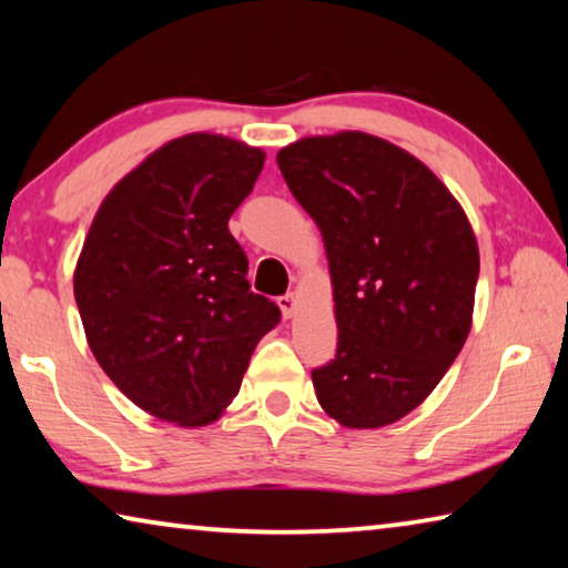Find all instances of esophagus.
Listing matches in <instances>:
<instances>
[{"instance_id":"esophagus-1","label":"esophagus","mask_w":568,"mask_h":568,"mask_svg":"<svg viewBox=\"0 0 568 568\" xmlns=\"http://www.w3.org/2000/svg\"><path fill=\"white\" fill-rule=\"evenodd\" d=\"M277 305H281V311L285 318H293L295 311H297V295L295 293H287L283 297H277Z\"/></svg>"}]
</instances>
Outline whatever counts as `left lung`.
Returning a JSON list of instances; mask_svg holds the SVG:
<instances>
[{
  "instance_id": "8db88e82",
  "label": "left lung",
  "mask_w": 568,
  "mask_h": 568,
  "mask_svg": "<svg viewBox=\"0 0 568 568\" xmlns=\"http://www.w3.org/2000/svg\"><path fill=\"white\" fill-rule=\"evenodd\" d=\"M287 187L321 227L338 355L313 371L345 428H383L418 408L474 323L478 243L450 190L393 142L343 130L277 152Z\"/></svg>"
}]
</instances>
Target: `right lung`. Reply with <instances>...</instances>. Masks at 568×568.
<instances>
[{"label": "right lung", "instance_id": "obj_1", "mask_svg": "<svg viewBox=\"0 0 568 568\" xmlns=\"http://www.w3.org/2000/svg\"><path fill=\"white\" fill-rule=\"evenodd\" d=\"M265 165L213 132L165 142L114 185L74 265L90 351L134 406L182 428L223 416L281 311L250 293L227 220Z\"/></svg>", "mask_w": 568, "mask_h": 568}]
</instances>
